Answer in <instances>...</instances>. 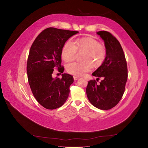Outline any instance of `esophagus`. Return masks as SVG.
<instances>
[{"instance_id": "obj_1", "label": "esophagus", "mask_w": 148, "mask_h": 148, "mask_svg": "<svg viewBox=\"0 0 148 148\" xmlns=\"http://www.w3.org/2000/svg\"><path fill=\"white\" fill-rule=\"evenodd\" d=\"M79 78V77H78V76H74V77H73V79H74L75 81H77V80Z\"/></svg>"}]
</instances>
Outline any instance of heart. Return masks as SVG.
Returning a JSON list of instances; mask_svg holds the SVG:
<instances>
[{
  "label": "heart",
  "instance_id": "1",
  "mask_svg": "<svg viewBox=\"0 0 148 148\" xmlns=\"http://www.w3.org/2000/svg\"><path fill=\"white\" fill-rule=\"evenodd\" d=\"M84 52L82 55V61L74 62L66 66L67 72L75 76L84 75L91 71L94 66H99L106 57V49L96 39L90 37H84L76 39L74 42L69 39L64 45L62 57L65 62L73 60L77 52Z\"/></svg>",
  "mask_w": 148,
  "mask_h": 148
}]
</instances>
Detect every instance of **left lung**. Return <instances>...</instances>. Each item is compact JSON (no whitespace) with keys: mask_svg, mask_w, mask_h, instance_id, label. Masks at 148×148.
I'll return each mask as SVG.
<instances>
[{"mask_svg":"<svg viewBox=\"0 0 148 148\" xmlns=\"http://www.w3.org/2000/svg\"><path fill=\"white\" fill-rule=\"evenodd\" d=\"M97 34L104 41L107 52L104 62L92 75L103 79L99 84L95 79L89 81L86 95L92 105L101 110H109L117 105L123 96L128 78L127 61L115 37L106 31Z\"/></svg>","mask_w":148,"mask_h":148,"instance_id":"left-lung-1","label":"left lung"}]
</instances>
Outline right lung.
<instances>
[{"label":"right lung","instance_id":"add662e5","mask_svg":"<svg viewBox=\"0 0 148 148\" xmlns=\"http://www.w3.org/2000/svg\"><path fill=\"white\" fill-rule=\"evenodd\" d=\"M78 31L48 28L35 39L30 48L26 71L35 99L44 108L56 109L63 105L73 83L72 76L63 73L62 78H53L54 69L63 73L61 65L62 49L65 42Z\"/></svg>","mask_w":148,"mask_h":148}]
</instances>
